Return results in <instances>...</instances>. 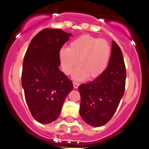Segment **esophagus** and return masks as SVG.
I'll list each match as a JSON object with an SVG mask.
<instances>
[{"label":"esophagus","mask_w":149,"mask_h":149,"mask_svg":"<svg viewBox=\"0 0 149 149\" xmlns=\"http://www.w3.org/2000/svg\"><path fill=\"white\" fill-rule=\"evenodd\" d=\"M79 84L77 83V82H73V87H74L75 88H77L78 87H79Z\"/></svg>","instance_id":"1"}]
</instances>
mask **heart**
Returning a JSON list of instances; mask_svg holds the SVG:
<instances>
[{
    "instance_id": "1",
    "label": "heart",
    "mask_w": 149,
    "mask_h": 149,
    "mask_svg": "<svg viewBox=\"0 0 149 149\" xmlns=\"http://www.w3.org/2000/svg\"><path fill=\"white\" fill-rule=\"evenodd\" d=\"M110 53V46L107 40L85 34L73 40L68 49H61L59 58L65 74L71 73L78 61L79 68L73 73V79L82 80L87 77L92 80L104 73Z\"/></svg>"
}]
</instances>
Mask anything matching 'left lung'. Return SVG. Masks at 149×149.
<instances>
[{
	"mask_svg": "<svg viewBox=\"0 0 149 149\" xmlns=\"http://www.w3.org/2000/svg\"><path fill=\"white\" fill-rule=\"evenodd\" d=\"M126 70L120 48L112 41L107 68L93 81L81 84L80 115L87 124L100 127L115 114L125 87Z\"/></svg>",
	"mask_w": 149,
	"mask_h": 149,
	"instance_id": "obj_1",
	"label": "left lung"
}]
</instances>
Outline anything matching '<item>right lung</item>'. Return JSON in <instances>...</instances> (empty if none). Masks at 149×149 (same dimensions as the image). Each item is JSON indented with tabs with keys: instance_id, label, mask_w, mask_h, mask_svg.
Returning <instances> with one entry per match:
<instances>
[{
	"instance_id": "add662e5",
	"label": "right lung",
	"mask_w": 149,
	"mask_h": 149,
	"mask_svg": "<svg viewBox=\"0 0 149 149\" xmlns=\"http://www.w3.org/2000/svg\"><path fill=\"white\" fill-rule=\"evenodd\" d=\"M70 33L45 29L31 40L25 54L22 84L33 118L42 124L59 117L73 83L61 71L59 52Z\"/></svg>"
}]
</instances>
